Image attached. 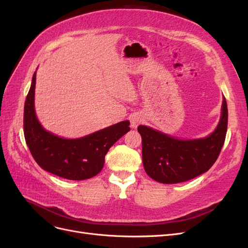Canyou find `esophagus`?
I'll list each match as a JSON object with an SVG mask.
<instances>
[{
  "instance_id": "34e87169",
  "label": "esophagus",
  "mask_w": 248,
  "mask_h": 248,
  "mask_svg": "<svg viewBox=\"0 0 248 248\" xmlns=\"http://www.w3.org/2000/svg\"><path fill=\"white\" fill-rule=\"evenodd\" d=\"M142 121H144V119H142V117L139 114H136L133 115L131 118H130V124H131V127L132 128H137V127L142 123Z\"/></svg>"
}]
</instances>
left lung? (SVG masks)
Returning a JSON list of instances; mask_svg holds the SVG:
<instances>
[{
	"label": "left lung",
	"mask_w": 248,
	"mask_h": 248,
	"mask_svg": "<svg viewBox=\"0 0 248 248\" xmlns=\"http://www.w3.org/2000/svg\"><path fill=\"white\" fill-rule=\"evenodd\" d=\"M215 130L204 139L179 140L140 125L141 155L149 177L163 184L188 181L206 172L218 158L228 129V106L223 98Z\"/></svg>",
	"instance_id": "1"
}]
</instances>
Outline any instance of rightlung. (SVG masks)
I'll return each instance as SVG.
<instances>
[{
	"mask_svg": "<svg viewBox=\"0 0 248 248\" xmlns=\"http://www.w3.org/2000/svg\"><path fill=\"white\" fill-rule=\"evenodd\" d=\"M36 72L27 95L24 108L26 142L39 167L68 180H86L96 176L104 166L109 148L130 130L129 121H123L87 137L67 140L46 131L35 114Z\"/></svg>",
	"mask_w": 248,
	"mask_h": 248,
	"instance_id": "right-lung-1",
	"label": "right lung"
}]
</instances>
